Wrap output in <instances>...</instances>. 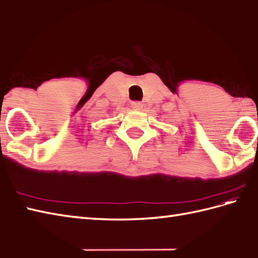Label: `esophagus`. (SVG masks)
I'll list each match as a JSON object with an SVG mask.
<instances>
[{
  "label": "esophagus",
  "mask_w": 258,
  "mask_h": 258,
  "mask_svg": "<svg viewBox=\"0 0 258 258\" xmlns=\"http://www.w3.org/2000/svg\"><path fill=\"white\" fill-rule=\"evenodd\" d=\"M144 107V104L141 102H138V101H135L131 103V108H133L134 110H141Z\"/></svg>",
  "instance_id": "1"
}]
</instances>
